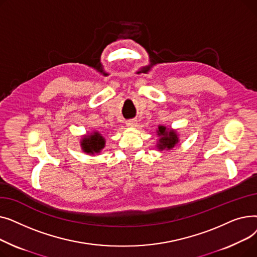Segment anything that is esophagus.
I'll return each instance as SVG.
<instances>
[{"instance_id":"34e87169","label":"esophagus","mask_w":257,"mask_h":257,"mask_svg":"<svg viewBox=\"0 0 257 257\" xmlns=\"http://www.w3.org/2000/svg\"><path fill=\"white\" fill-rule=\"evenodd\" d=\"M126 125H127L128 127H134V126H137V120H134V119L127 120V121H126Z\"/></svg>"}]
</instances>
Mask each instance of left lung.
Masks as SVG:
<instances>
[{
  "mask_svg": "<svg viewBox=\"0 0 257 257\" xmlns=\"http://www.w3.org/2000/svg\"><path fill=\"white\" fill-rule=\"evenodd\" d=\"M156 132H157V136L160 137L157 144V148L159 151L171 150L179 142L178 134L175 130L169 129L165 126H159Z\"/></svg>",
  "mask_w": 257,
  "mask_h": 257,
  "instance_id": "left-lung-1",
  "label": "left lung"
}]
</instances>
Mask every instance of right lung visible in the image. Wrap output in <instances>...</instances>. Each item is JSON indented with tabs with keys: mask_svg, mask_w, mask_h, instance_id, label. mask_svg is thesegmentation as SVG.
<instances>
[{
	"mask_svg": "<svg viewBox=\"0 0 257 257\" xmlns=\"http://www.w3.org/2000/svg\"><path fill=\"white\" fill-rule=\"evenodd\" d=\"M104 147L105 140L102 134L97 131L89 133L88 136L83 137V139L81 140V148H82L83 152L87 154L94 155L96 153H100Z\"/></svg>",
	"mask_w": 257,
	"mask_h": 257,
	"instance_id": "right-lung-1",
	"label": "right lung"
}]
</instances>
